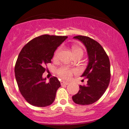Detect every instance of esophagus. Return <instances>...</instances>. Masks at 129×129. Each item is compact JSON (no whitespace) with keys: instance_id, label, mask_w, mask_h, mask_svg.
I'll return each instance as SVG.
<instances>
[{"instance_id":"34e87169","label":"esophagus","mask_w":129,"mask_h":129,"mask_svg":"<svg viewBox=\"0 0 129 129\" xmlns=\"http://www.w3.org/2000/svg\"><path fill=\"white\" fill-rule=\"evenodd\" d=\"M60 84L61 85H67L69 84V83L68 82H66V81H60Z\"/></svg>"}]
</instances>
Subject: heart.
I'll list each match as a JSON object with an SVG mask.
<instances>
[{
  "instance_id": "b5f03b06",
  "label": "heart",
  "mask_w": 129,
  "mask_h": 129,
  "mask_svg": "<svg viewBox=\"0 0 129 129\" xmlns=\"http://www.w3.org/2000/svg\"><path fill=\"white\" fill-rule=\"evenodd\" d=\"M60 50H61V48L59 47L55 51L53 57L54 60H57L58 59ZM72 51H73L74 56H78V55H80V56H83V50L80 47H78V46H73V48H72ZM76 70L75 69H72V68L67 67V66H61V67H59L56 70V73L57 74V75L60 78L66 80L71 78L73 73H76Z\"/></svg>"
}]
</instances>
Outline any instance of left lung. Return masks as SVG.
<instances>
[{
    "instance_id": "left-lung-1",
    "label": "left lung",
    "mask_w": 129,
    "mask_h": 129,
    "mask_svg": "<svg viewBox=\"0 0 129 129\" xmlns=\"http://www.w3.org/2000/svg\"><path fill=\"white\" fill-rule=\"evenodd\" d=\"M85 45L89 56V63L81 77L87 79V85L80 86L77 94L72 96L76 104L84 105L94 104L104 94L111 78L110 59L100 44L87 36L77 35Z\"/></svg>"
}]
</instances>
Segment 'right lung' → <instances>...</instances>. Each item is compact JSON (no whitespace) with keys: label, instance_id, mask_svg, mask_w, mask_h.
I'll return each instance as SVG.
<instances>
[{"label":"right lung","instance_id":"right-lung-1","mask_svg":"<svg viewBox=\"0 0 129 129\" xmlns=\"http://www.w3.org/2000/svg\"><path fill=\"white\" fill-rule=\"evenodd\" d=\"M67 37L40 35L28 42L19 53L15 67V77L21 95L32 105L45 107L54 101L60 81L53 76L46 83L42 75L47 70L46 64L51 62L55 50Z\"/></svg>","mask_w":129,"mask_h":129}]
</instances>
